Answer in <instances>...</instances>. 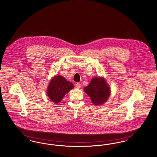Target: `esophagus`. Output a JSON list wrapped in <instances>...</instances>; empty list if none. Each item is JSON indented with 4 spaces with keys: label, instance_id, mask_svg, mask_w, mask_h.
<instances>
[{
    "label": "esophagus",
    "instance_id": "34e87169",
    "mask_svg": "<svg viewBox=\"0 0 157 157\" xmlns=\"http://www.w3.org/2000/svg\"><path fill=\"white\" fill-rule=\"evenodd\" d=\"M75 86L77 88H80L81 87V84L79 83H76V85H75Z\"/></svg>",
    "mask_w": 157,
    "mask_h": 157
}]
</instances>
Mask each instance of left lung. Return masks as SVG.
<instances>
[{"mask_svg": "<svg viewBox=\"0 0 157 157\" xmlns=\"http://www.w3.org/2000/svg\"><path fill=\"white\" fill-rule=\"evenodd\" d=\"M84 91L95 105L104 104L110 95L109 88L103 78H93L90 84L84 88Z\"/></svg>", "mask_w": 157, "mask_h": 157, "instance_id": "obj_1", "label": "left lung"}]
</instances>
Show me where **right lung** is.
Listing matches in <instances>:
<instances>
[{
  "instance_id": "add662e5",
  "label": "right lung",
  "mask_w": 157,
  "mask_h": 157,
  "mask_svg": "<svg viewBox=\"0 0 157 157\" xmlns=\"http://www.w3.org/2000/svg\"><path fill=\"white\" fill-rule=\"evenodd\" d=\"M74 87L72 83L69 82L62 76L53 77L47 90V94L49 99L57 104L62 101L66 94Z\"/></svg>"
}]
</instances>
